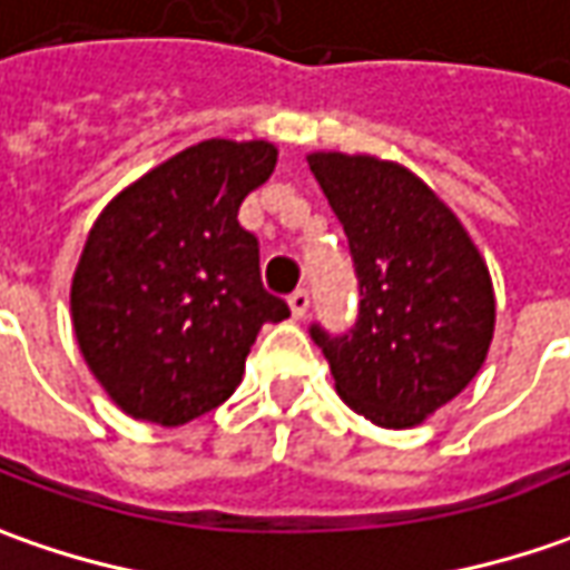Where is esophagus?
Returning <instances> with one entry per match:
<instances>
[{
	"instance_id": "34e87169",
	"label": "esophagus",
	"mask_w": 570,
	"mask_h": 570,
	"mask_svg": "<svg viewBox=\"0 0 570 570\" xmlns=\"http://www.w3.org/2000/svg\"><path fill=\"white\" fill-rule=\"evenodd\" d=\"M289 312H293V317H305V312H308V305H312V296H308V289H293L289 293Z\"/></svg>"
}]
</instances>
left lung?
<instances>
[{"instance_id": "1", "label": "left lung", "mask_w": 570, "mask_h": 570, "mask_svg": "<svg viewBox=\"0 0 570 570\" xmlns=\"http://www.w3.org/2000/svg\"><path fill=\"white\" fill-rule=\"evenodd\" d=\"M308 168L350 239L358 312L346 334H308L352 412L415 428L487 358L497 299L462 220L424 180L371 155L315 153Z\"/></svg>"}]
</instances>
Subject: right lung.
I'll return each instance as SVG.
<instances>
[{"label": "right lung", "instance_id": "add662e5", "mask_svg": "<svg viewBox=\"0 0 570 570\" xmlns=\"http://www.w3.org/2000/svg\"><path fill=\"white\" fill-rule=\"evenodd\" d=\"M277 165L265 139H205L115 196L73 271V334L127 415L177 428L243 381L262 324L289 305L262 284L243 199Z\"/></svg>", "mask_w": 570, "mask_h": 570}]
</instances>
